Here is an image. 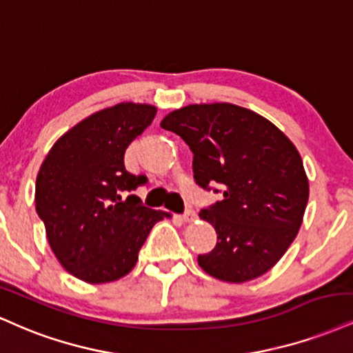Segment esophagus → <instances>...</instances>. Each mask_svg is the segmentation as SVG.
Returning <instances> with one entry per match:
<instances>
[{
    "instance_id": "34e87169",
    "label": "esophagus",
    "mask_w": 353,
    "mask_h": 353,
    "mask_svg": "<svg viewBox=\"0 0 353 353\" xmlns=\"http://www.w3.org/2000/svg\"><path fill=\"white\" fill-rule=\"evenodd\" d=\"M181 218H183V221H186V223H192V221H194V218H196V213H194L192 208H186L183 216Z\"/></svg>"
}]
</instances>
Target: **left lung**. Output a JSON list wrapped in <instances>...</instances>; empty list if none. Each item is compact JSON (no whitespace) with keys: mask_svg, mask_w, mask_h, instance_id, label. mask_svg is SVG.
I'll list each match as a JSON object with an SVG mask.
<instances>
[{"mask_svg":"<svg viewBox=\"0 0 353 353\" xmlns=\"http://www.w3.org/2000/svg\"><path fill=\"white\" fill-rule=\"evenodd\" d=\"M161 128L193 152L194 181L223 190L200 211L218 243L198 256L210 276L246 283L268 272L296 239L309 200V181L291 140L268 119L234 103H194L170 112Z\"/></svg>","mask_w":353,"mask_h":353,"instance_id":"1","label":"left lung"}]
</instances>
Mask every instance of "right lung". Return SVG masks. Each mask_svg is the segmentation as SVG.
<instances>
[{
  "instance_id": "add662e5",
  "label": "right lung",
  "mask_w": 353,
  "mask_h": 353,
  "mask_svg": "<svg viewBox=\"0 0 353 353\" xmlns=\"http://www.w3.org/2000/svg\"><path fill=\"white\" fill-rule=\"evenodd\" d=\"M157 109L122 102L95 112L52 145L36 178V211L62 268L90 284L132 271L155 223L167 216L130 194L147 183L123 155Z\"/></svg>"
}]
</instances>
